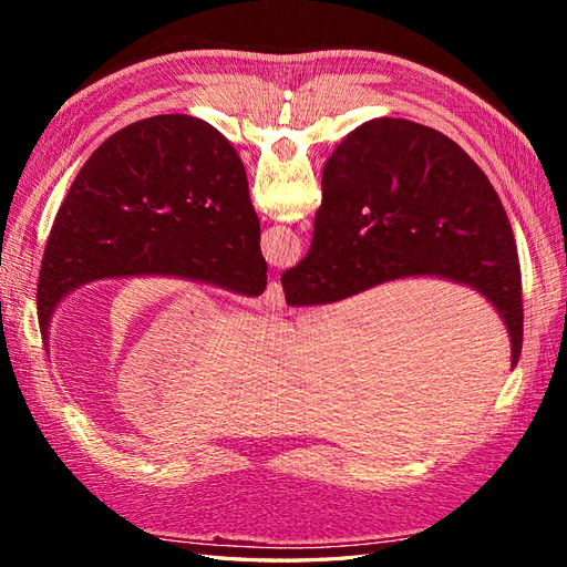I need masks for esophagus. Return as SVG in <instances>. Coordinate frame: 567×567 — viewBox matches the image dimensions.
<instances>
[{"label":"esophagus","mask_w":567,"mask_h":567,"mask_svg":"<svg viewBox=\"0 0 567 567\" xmlns=\"http://www.w3.org/2000/svg\"><path fill=\"white\" fill-rule=\"evenodd\" d=\"M284 305H286V300H284L281 286L277 281H271L267 286L265 293L260 296V307H262V310H267V312H281Z\"/></svg>","instance_id":"obj_1"}]
</instances>
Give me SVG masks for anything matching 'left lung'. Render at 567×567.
I'll return each instance as SVG.
<instances>
[{"label":"left lung","mask_w":567,"mask_h":567,"mask_svg":"<svg viewBox=\"0 0 567 567\" xmlns=\"http://www.w3.org/2000/svg\"><path fill=\"white\" fill-rule=\"evenodd\" d=\"M163 274L260 296L267 262L246 169L213 125L156 115L115 132L82 165L44 248L38 319L94 279Z\"/></svg>","instance_id":"left-lung-1"}]
</instances>
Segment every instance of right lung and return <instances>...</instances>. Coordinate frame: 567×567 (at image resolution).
I'll list each match as a JSON object with an SVG mask.
<instances>
[{"mask_svg":"<svg viewBox=\"0 0 567 567\" xmlns=\"http://www.w3.org/2000/svg\"><path fill=\"white\" fill-rule=\"evenodd\" d=\"M312 248L284 271L286 302L326 305L404 277L473 286L523 350L516 238L494 186L437 130L400 117L369 120L329 158Z\"/></svg>","mask_w":567,"mask_h":567,"instance_id":"obj_1","label":"right lung"}]
</instances>
